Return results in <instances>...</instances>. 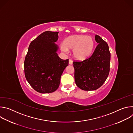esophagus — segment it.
<instances>
[{
	"instance_id": "obj_1",
	"label": "esophagus",
	"mask_w": 133,
	"mask_h": 133,
	"mask_svg": "<svg viewBox=\"0 0 133 133\" xmlns=\"http://www.w3.org/2000/svg\"><path fill=\"white\" fill-rule=\"evenodd\" d=\"M69 65H72V61L71 59L69 60Z\"/></svg>"
}]
</instances>
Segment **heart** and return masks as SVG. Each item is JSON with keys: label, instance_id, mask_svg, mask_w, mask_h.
I'll return each mask as SVG.
<instances>
[{"label": "heart", "instance_id": "1", "mask_svg": "<svg viewBox=\"0 0 133 133\" xmlns=\"http://www.w3.org/2000/svg\"><path fill=\"white\" fill-rule=\"evenodd\" d=\"M61 49L64 52L68 50H72L74 57L78 61H84L88 58L94 48V41L90 36L86 35H73L66 38L64 44L60 45Z\"/></svg>", "mask_w": 133, "mask_h": 133}]
</instances>
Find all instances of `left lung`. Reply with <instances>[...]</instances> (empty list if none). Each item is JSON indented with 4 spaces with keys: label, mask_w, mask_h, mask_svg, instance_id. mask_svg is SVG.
<instances>
[{
    "label": "left lung",
    "mask_w": 133,
    "mask_h": 133,
    "mask_svg": "<svg viewBox=\"0 0 133 133\" xmlns=\"http://www.w3.org/2000/svg\"><path fill=\"white\" fill-rule=\"evenodd\" d=\"M98 44L92 56L83 62H74L75 81L84 90L99 88L106 80L109 72L110 54L107 43L98 35L95 36Z\"/></svg>",
    "instance_id": "obj_1"
}]
</instances>
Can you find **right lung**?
Instances as JSON below:
<instances>
[{"label": "right lung", "mask_w": 133, "mask_h": 133, "mask_svg": "<svg viewBox=\"0 0 133 133\" xmlns=\"http://www.w3.org/2000/svg\"><path fill=\"white\" fill-rule=\"evenodd\" d=\"M58 32L46 31L32 41L24 62L26 78L37 92H52L59 87L61 76L68 65V59L60 58L58 46L55 44Z\"/></svg>", "instance_id": "obj_1"}]
</instances>
